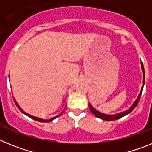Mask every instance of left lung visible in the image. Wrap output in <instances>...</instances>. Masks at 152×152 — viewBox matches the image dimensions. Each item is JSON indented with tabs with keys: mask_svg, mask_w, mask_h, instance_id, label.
<instances>
[{
	"mask_svg": "<svg viewBox=\"0 0 152 152\" xmlns=\"http://www.w3.org/2000/svg\"><path fill=\"white\" fill-rule=\"evenodd\" d=\"M141 65H142V72H143V81H142V83H143V85H142V91H141L140 94H139V96H138V98H137L136 100H135V101L134 102L133 104H132V107H130L129 109L128 110L125 111V112L119 113L115 114V115H106V114H103V113H100V112H98V111L96 110H95V109L94 108V107H93L91 105V104H89L90 110H91V111L92 112V113L94 114V116H96V117H98V118H100V119H103V120H107V121H113V120H116V119H120V118L123 117V116H125L126 115H127V114L130 113L135 108V107L138 105V103H139V100H140L141 95H142V90H143V87H144V84H145V69H144V66H143V64H142V63H141Z\"/></svg>",
	"mask_w": 152,
	"mask_h": 152,
	"instance_id": "left-lung-1",
	"label": "left lung"
}]
</instances>
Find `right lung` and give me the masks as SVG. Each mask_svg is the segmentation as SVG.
Segmentation results:
<instances>
[{
    "label": "right lung",
    "mask_w": 152,
    "mask_h": 152,
    "mask_svg": "<svg viewBox=\"0 0 152 152\" xmlns=\"http://www.w3.org/2000/svg\"><path fill=\"white\" fill-rule=\"evenodd\" d=\"M14 102H15L16 105H17V107H18V109H19V110H20V111H22V113H24V114H25V115H26V116H29V117L32 118V119H35V120H36V121H39V122H42V123H48V122H51V121H52V120H53V119H56V118H57V117H58V116H61V114H62V113H63V111H62V112H61V113L59 114V115H58V116H55V117L52 118V119H40V118H38V117H35V116H31V115H29V114H28V113H25V112H24V111H23V110H22V109L20 108V107H19V105H18V104H17V102H16L15 100H14Z\"/></svg>",
    "instance_id": "1"
}]
</instances>
